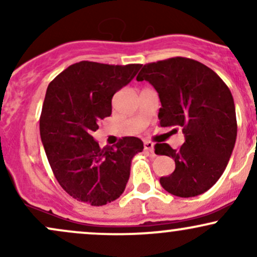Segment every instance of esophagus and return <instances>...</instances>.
<instances>
[{"mask_svg":"<svg viewBox=\"0 0 257 257\" xmlns=\"http://www.w3.org/2000/svg\"><path fill=\"white\" fill-rule=\"evenodd\" d=\"M144 147H145V151L152 153L155 145H153V143H151V141H145V143H144Z\"/></svg>","mask_w":257,"mask_h":257,"instance_id":"obj_1","label":"esophagus"}]
</instances>
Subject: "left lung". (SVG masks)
I'll use <instances>...</instances> for the list:
<instances>
[{
  "label": "left lung",
  "mask_w": 257,
  "mask_h": 257,
  "mask_svg": "<svg viewBox=\"0 0 257 257\" xmlns=\"http://www.w3.org/2000/svg\"><path fill=\"white\" fill-rule=\"evenodd\" d=\"M144 79L158 93L161 126L185 134L179 150L156 144V155L175 161V170L159 179L162 187L182 198L204 193L225 172L237 139L231 90L204 64L181 57L144 65L137 81Z\"/></svg>",
  "instance_id": "left-lung-1"
}]
</instances>
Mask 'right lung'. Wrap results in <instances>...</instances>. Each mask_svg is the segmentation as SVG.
I'll use <instances>...</instances> for the list:
<instances>
[{
    "instance_id": "right-lung-1",
    "label": "right lung",
    "mask_w": 257,
    "mask_h": 257,
    "mask_svg": "<svg viewBox=\"0 0 257 257\" xmlns=\"http://www.w3.org/2000/svg\"><path fill=\"white\" fill-rule=\"evenodd\" d=\"M140 64L79 61L59 73L47 88L40 134L61 187L72 198L100 206L124 192L132 159L144 150L139 138L99 146L91 137L112 112V96L135 77Z\"/></svg>"
}]
</instances>
